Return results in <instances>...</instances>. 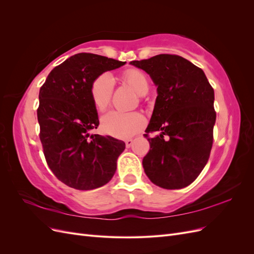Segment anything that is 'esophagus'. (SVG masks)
I'll return each instance as SVG.
<instances>
[{
  "label": "esophagus",
  "instance_id": "esophagus-1",
  "mask_svg": "<svg viewBox=\"0 0 254 254\" xmlns=\"http://www.w3.org/2000/svg\"><path fill=\"white\" fill-rule=\"evenodd\" d=\"M125 144H126V147H127V148H129L130 146H131V145L133 144V141H132L131 139H128V140L125 142Z\"/></svg>",
  "mask_w": 254,
  "mask_h": 254
}]
</instances>
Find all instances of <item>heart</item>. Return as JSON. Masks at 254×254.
<instances>
[{"mask_svg":"<svg viewBox=\"0 0 254 254\" xmlns=\"http://www.w3.org/2000/svg\"><path fill=\"white\" fill-rule=\"evenodd\" d=\"M125 81L137 94H145L148 91L149 83L146 75L136 68H130L124 73ZM113 79L109 73L99 75L91 86V98L98 111L108 107L112 96ZM146 119L140 112L110 111L102 118V130L109 135L118 139H128L145 126Z\"/></svg>","mask_w":254,"mask_h":254,"instance_id":"obj_1","label":"heart"}]
</instances>
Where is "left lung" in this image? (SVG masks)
I'll use <instances>...</instances> for the list:
<instances>
[{
	"label": "left lung",
	"mask_w": 254,
	"mask_h": 254,
	"mask_svg": "<svg viewBox=\"0 0 254 254\" xmlns=\"http://www.w3.org/2000/svg\"><path fill=\"white\" fill-rule=\"evenodd\" d=\"M130 64L149 74L158 87L144 134L150 144L143 159L144 172L162 189L186 188L210 158L216 121L214 90L200 67L178 55L160 54ZM155 131L160 134L149 138L148 133Z\"/></svg>",
	"instance_id": "left-lung-1"
}]
</instances>
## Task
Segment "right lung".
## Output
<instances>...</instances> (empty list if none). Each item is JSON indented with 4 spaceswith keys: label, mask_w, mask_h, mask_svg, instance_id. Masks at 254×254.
<instances>
[{
    "label": "right lung",
    "mask_w": 254,
    "mask_h": 254,
    "mask_svg": "<svg viewBox=\"0 0 254 254\" xmlns=\"http://www.w3.org/2000/svg\"><path fill=\"white\" fill-rule=\"evenodd\" d=\"M126 63L79 53L54 67L40 88L37 110L40 141L53 174L67 187L94 190L108 183L125 143L92 134L99 121L91 86L104 72Z\"/></svg>",
    "instance_id": "obj_1"
}]
</instances>
